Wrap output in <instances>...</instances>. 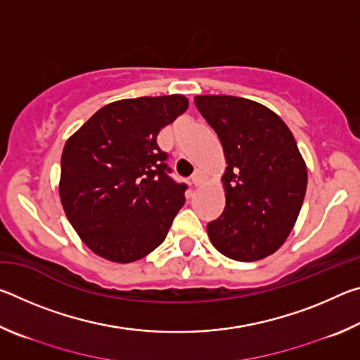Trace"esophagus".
<instances>
[{
  "mask_svg": "<svg viewBox=\"0 0 360 360\" xmlns=\"http://www.w3.org/2000/svg\"><path fill=\"white\" fill-rule=\"evenodd\" d=\"M191 181H192V184H193L195 187L202 184V182L205 181V174H203V172H200V169H195V173H193V176L191 178Z\"/></svg>",
  "mask_w": 360,
  "mask_h": 360,
  "instance_id": "esophagus-1",
  "label": "esophagus"
}]
</instances>
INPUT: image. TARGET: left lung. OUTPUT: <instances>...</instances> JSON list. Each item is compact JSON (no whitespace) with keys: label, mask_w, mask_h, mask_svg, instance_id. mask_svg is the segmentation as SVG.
Wrapping results in <instances>:
<instances>
[{"label":"left lung","mask_w":360,"mask_h":360,"mask_svg":"<svg viewBox=\"0 0 360 360\" xmlns=\"http://www.w3.org/2000/svg\"><path fill=\"white\" fill-rule=\"evenodd\" d=\"M217 133L227 168L225 208L208 224L219 252L254 262L281 248L302 210L307 167L288 125L259 103L229 95L195 96Z\"/></svg>","instance_id":"left-lung-1"}]
</instances>
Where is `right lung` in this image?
Here are the masks:
<instances>
[{"instance_id": "add662e5", "label": "right lung", "mask_w": 360, "mask_h": 360, "mask_svg": "<svg viewBox=\"0 0 360 360\" xmlns=\"http://www.w3.org/2000/svg\"><path fill=\"white\" fill-rule=\"evenodd\" d=\"M187 106L184 95L114 101L66 141L60 200L77 235L100 257L130 264L167 238L187 186L169 176L157 135Z\"/></svg>"}]
</instances>
